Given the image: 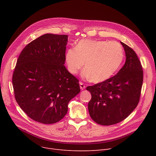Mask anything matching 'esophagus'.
<instances>
[{
    "label": "esophagus",
    "mask_w": 156,
    "mask_h": 156,
    "mask_svg": "<svg viewBox=\"0 0 156 156\" xmlns=\"http://www.w3.org/2000/svg\"><path fill=\"white\" fill-rule=\"evenodd\" d=\"M80 89L81 90H84L85 88V85L83 83H81V82L80 83Z\"/></svg>",
    "instance_id": "1"
}]
</instances>
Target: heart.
Wrapping results in <instances>:
<instances>
[{"mask_svg": "<svg viewBox=\"0 0 156 156\" xmlns=\"http://www.w3.org/2000/svg\"><path fill=\"white\" fill-rule=\"evenodd\" d=\"M124 59V51L116 42L81 40L76 48H69L65 54L68 71L76 75L85 68L83 76L94 83H101L113 76Z\"/></svg>", "mask_w": 156, "mask_h": 156, "instance_id": "heart-1", "label": "heart"}]
</instances>
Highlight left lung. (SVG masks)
I'll return each instance as SVG.
<instances>
[{
  "mask_svg": "<svg viewBox=\"0 0 156 156\" xmlns=\"http://www.w3.org/2000/svg\"><path fill=\"white\" fill-rule=\"evenodd\" d=\"M126 62L114 76L104 82L87 87L92 99L90 116L97 123L112 125L126 119L137 106L143 83V70L135 51L125 44Z\"/></svg>",
  "mask_w": 156,
  "mask_h": 156,
  "instance_id": "1",
  "label": "left lung"
}]
</instances>
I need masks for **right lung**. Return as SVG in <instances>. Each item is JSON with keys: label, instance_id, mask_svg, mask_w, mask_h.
Segmentation results:
<instances>
[{"label": "right lung", "instance_id": "obj_1", "mask_svg": "<svg viewBox=\"0 0 156 156\" xmlns=\"http://www.w3.org/2000/svg\"><path fill=\"white\" fill-rule=\"evenodd\" d=\"M68 35L47 34L32 41L19 55L12 76L15 99L27 115L53 124L68 112L80 92L78 80L64 66Z\"/></svg>", "mask_w": 156, "mask_h": 156}]
</instances>
